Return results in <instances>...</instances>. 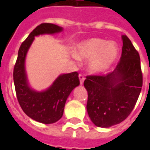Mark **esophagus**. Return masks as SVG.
<instances>
[{"mask_svg": "<svg viewBox=\"0 0 150 150\" xmlns=\"http://www.w3.org/2000/svg\"><path fill=\"white\" fill-rule=\"evenodd\" d=\"M79 82H80V85L83 84V81H84V77L83 75H79Z\"/></svg>", "mask_w": 150, "mask_h": 150, "instance_id": "obj_1", "label": "esophagus"}]
</instances>
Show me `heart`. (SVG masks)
<instances>
[{"label":"heart","mask_w":150,"mask_h":150,"mask_svg":"<svg viewBox=\"0 0 150 150\" xmlns=\"http://www.w3.org/2000/svg\"><path fill=\"white\" fill-rule=\"evenodd\" d=\"M120 49L115 42L102 38H90L75 47V57L89 60L88 70L92 75H101L108 71L119 57Z\"/></svg>","instance_id":"b5f03b06"}]
</instances>
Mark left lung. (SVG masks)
<instances>
[{
  "mask_svg": "<svg viewBox=\"0 0 150 150\" xmlns=\"http://www.w3.org/2000/svg\"><path fill=\"white\" fill-rule=\"evenodd\" d=\"M121 38L122 54L116 69L107 75L88 76L84 81L88 116L95 125L100 128H109L125 120L142 91L139 54L126 35Z\"/></svg>",
  "mask_w": 150,
  "mask_h": 150,
  "instance_id": "1",
  "label": "left lung"
}]
</instances>
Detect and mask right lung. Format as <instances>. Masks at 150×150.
<instances>
[{"instance_id": "1", "label": "right lung", "mask_w": 150, "mask_h": 150, "mask_svg": "<svg viewBox=\"0 0 150 150\" xmlns=\"http://www.w3.org/2000/svg\"><path fill=\"white\" fill-rule=\"evenodd\" d=\"M63 28L51 23H42L34 29L19 48L13 70L15 90L22 110L31 119L42 124L57 122L63 115L66 101L71 91L79 85L76 71L59 75L46 90L31 88L25 69V59L35 37L58 34Z\"/></svg>"}]
</instances>
